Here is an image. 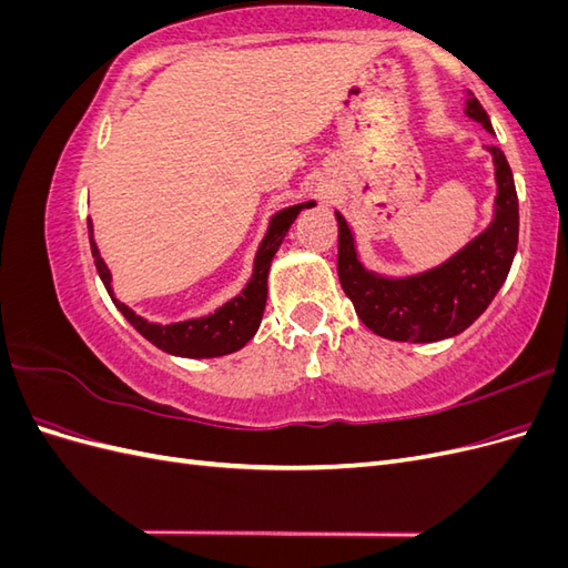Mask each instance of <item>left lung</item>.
I'll return each instance as SVG.
<instances>
[{
	"instance_id": "1",
	"label": "left lung",
	"mask_w": 568,
	"mask_h": 568,
	"mask_svg": "<svg viewBox=\"0 0 568 568\" xmlns=\"http://www.w3.org/2000/svg\"><path fill=\"white\" fill-rule=\"evenodd\" d=\"M467 113L493 132L490 118L467 92ZM495 165L497 196L490 225L448 261L405 277L367 270L355 248V234L338 211V280L365 326L388 341L436 343L453 338L484 315L505 284L519 244V199L511 168L497 146H486Z\"/></svg>"
}]
</instances>
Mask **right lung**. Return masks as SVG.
Here are the masks:
<instances>
[{
	"label": "right lung",
	"instance_id": "obj_1",
	"mask_svg": "<svg viewBox=\"0 0 568 568\" xmlns=\"http://www.w3.org/2000/svg\"><path fill=\"white\" fill-rule=\"evenodd\" d=\"M313 205H315V201H303L296 205H286V209L274 213L270 217V225H267L263 242L255 251L253 272H251V280L246 282V286L239 291L234 298H230L225 305H220L215 313L192 317V320L170 322V324L149 322L142 315H136L125 303H120L113 294L111 272L97 248L92 220L88 217L92 257H94L97 272H99L101 282H104L113 305L120 313H123V317L134 326L136 332H140L149 343H153V346L161 348L163 353L178 355V357H192V359L230 355V353L242 351L246 343L255 336L257 326H261L263 311L267 303V274H270L272 257L280 251L284 236H286L288 227L294 225L298 213L305 209H313Z\"/></svg>",
	"mask_w": 568,
	"mask_h": 568
}]
</instances>
